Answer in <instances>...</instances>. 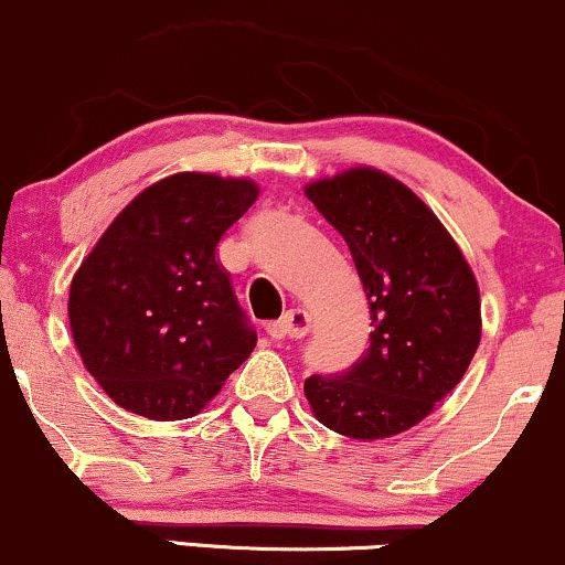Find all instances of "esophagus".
Masks as SVG:
<instances>
[{"label":"esophagus","instance_id":"esophagus-1","mask_svg":"<svg viewBox=\"0 0 565 565\" xmlns=\"http://www.w3.org/2000/svg\"><path fill=\"white\" fill-rule=\"evenodd\" d=\"M311 330V315L306 309H290L288 315L267 327L271 338H303Z\"/></svg>","mask_w":565,"mask_h":565}]
</instances>
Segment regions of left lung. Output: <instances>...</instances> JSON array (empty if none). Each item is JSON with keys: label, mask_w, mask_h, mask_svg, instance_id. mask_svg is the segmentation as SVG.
Returning a JSON list of instances; mask_svg holds the SVG:
<instances>
[{"label": "left lung", "mask_w": 565, "mask_h": 565, "mask_svg": "<svg viewBox=\"0 0 565 565\" xmlns=\"http://www.w3.org/2000/svg\"><path fill=\"white\" fill-rule=\"evenodd\" d=\"M343 235L372 315L366 353L343 374L303 382L317 422L351 440L401 435L435 411L482 340L479 285L437 214L377 167L306 183Z\"/></svg>", "instance_id": "1"}]
</instances>
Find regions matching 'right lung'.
Here are the masks:
<instances>
[{
	"label": "right lung",
	"mask_w": 565,
	"mask_h": 565,
	"mask_svg": "<svg viewBox=\"0 0 565 565\" xmlns=\"http://www.w3.org/2000/svg\"><path fill=\"white\" fill-rule=\"evenodd\" d=\"M256 199L248 178L175 172L143 188L81 262L70 332L120 408L191 419L250 356L256 332L214 248Z\"/></svg>",
	"instance_id": "add662e5"
}]
</instances>
